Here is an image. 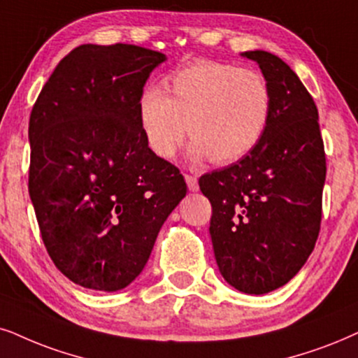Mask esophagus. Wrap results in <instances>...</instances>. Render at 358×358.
Masks as SVG:
<instances>
[{
    "instance_id": "esophagus-1",
    "label": "esophagus",
    "mask_w": 358,
    "mask_h": 358,
    "mask_svg": "<svg viewBox=\"0 0 358 358\" xmlns=\"http://www.w3.org/2000/svg\"><path fill=\"white\" fill-rule=\"evenodd\" d=\"M185 180H187V185L189 188V192H198V178L194 175H189V173H185Z\"/></svg>"
}]
</instances>
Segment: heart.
I'll return each instance as SVG.
<instances>
[{
  "label": "heart",
  "instance_id": "1",
  "mask_svg": "<svg viewBox=\"0 0 358 358\" xmlns=\"http://www.w3.org/2000/svg\"><path fill=\"white\" fill-rule=\"evenodd\" d=\"M165 89H143L137 101L140 129L160 158L173 157L188 132L193 162L229 165L264 137L273 96L259 72L200 59L171 72Z\"/></svg>",
  "mask_w": 358,
  "mask_h": 358
}]
</instances>
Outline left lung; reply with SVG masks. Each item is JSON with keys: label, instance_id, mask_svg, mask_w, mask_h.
Masks as SVG:
<instances>
[{"label": "left lung", "instance_id": "8db88e82", "mask_svg": "<svg viewBox=\"0 0 358 358\" xmlns=\"http://www.w3.org/2000/svg\"><path fill=\"white\" fill-rule=\"evenodd\" d=\"M243 56L269 84V125L246 157L203 175L200 189L213 208L220 273L238 291L266 294L289 282L314 250L327 166L317 107L296 72L271 52Z\"/></svg>", "mask_w": 358, "mask_h": 358}]
</instances>
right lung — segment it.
<instances>
[{
    "mask_svg": "<svg viewBox=\"0 0 358 358\" xmlns=\"http://www.w3.org/2000/svg\"><path fill=\"white\" fill-rule=\"evenodd\" d=\"M165 54L84 44L59 62L29 117V196L56 268L114 292L145 268L162 224L187 194L148 147L137 101Z\"/></svg>",
    "mask_w": 358,
    "mask_h": 358,
    "instance_id": "1",
    "label": "right lung"
}]
</instances>
